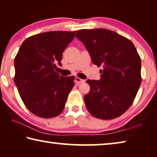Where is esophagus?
I'll return each instance as SVG.
<instances>
[{
    "label": "esophagus",
    "instance_id": "34e87169",
    "mask_svg": "<svg viewBox=\"0 0 157 157\" xmlns=\"http://www.w3.org/2000/svg\"><path fill=\"white\" fill-rule=\"evenodd\" d=\"M84 82V79H82L80 78H78V77H75V83L76 85H79V84L83 83Z\"/></svg>",
    "mask_w": 157,
    "mask_h": 157
}]
</instances>
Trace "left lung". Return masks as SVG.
Masks as SVG:
<instances>
[{"instance_id": "8db88e82", "label": "left lung", "mask_w": 157, "mask_h": 157, "mask_svg": "<svg viewBox=\"0 0 157 157\" xmlns=\"http://www.w3.org/2000/svg\"><path fill=\"white\" fill-rule=\"evenodd\" d=\"M76 37L86 47L100 80H86L90 91L84 98L93 116L111 120L121 116L135 99L141 84V60L129 39L107 29L80 30Z\"/></svg>"}]
</instances>
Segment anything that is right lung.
<instances>
[{"label": "right lung", "mask_w": 157, "mask_h": 157, "mask_svg": "<svg viewBox=\"0 0 157 157\" xmlns=\"http://www.w3.org/2000/svg\"><path fill=\"white\" fill-rule=\"evenodd\" d=\"M76 31L35 34L21 44L14 59V82L25 107L44 118L59 116L65 107L75 77H62L55 70Z\"/></svg>", "instance_id": "right-lung-1"}]
</instances>
